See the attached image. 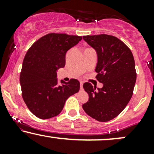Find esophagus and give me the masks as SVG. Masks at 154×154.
<instances>
[{"label": "esophagus", "instance_id": "34e87169", "mask_svg": "<svg viewBox=\"0 0 154 154\" xmlns=\"http://www.w3.org/2000/svg\"><path fill=\"white\" fill-rule=\"evenodd\" d=\"M83 83H84V82H82V81H80V88H81V89H82Z\"/></svg>", "mask_w": 154, "mask_h": 154}]
</instances>
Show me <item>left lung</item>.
Returning a JSON list of instances; mask_svg holds the SVG:
<instances>
[{
	"mask_svg": "<svg viewBox=\"0 0 154 154\" xmlns=\"http://www.w3.org/2000/svg\"><path fill=\"white\" fill-rule=\"evenodd\" d=\"M83 40L96 52L95 71L103 87L96 89L91 83H84L89 100L82 108L93 119L110 121L125 109L132 98L136 82L133 55L122 41L111 35H87Z\"/></svg>",
	"mask_w": 154,
	"mask_h": 154,
	"instance_id": "8db88e82",
	"label": "left lung"
}]
</instances>
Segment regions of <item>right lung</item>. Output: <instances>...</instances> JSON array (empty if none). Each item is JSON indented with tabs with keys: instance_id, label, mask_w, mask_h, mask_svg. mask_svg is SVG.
<instances>
[{
	"instance_id": "1",
	"label": "right lung",
	"mask_w": 154,
	"mask_h": 154,
	"mask_svg": "<svg viewBox=\"0 0 154 154\" xmlns=\"http://www.w3.org/2000/svg\"><path fill=\"white\" fill-rule=\"evenodd\" d=\"M81 36L50 33L37 40L24 56L20 74L22 98L29 111L42 119L59 115L67 98L79 90V82L61 80L57 70L65 66L66 52Z\"/></svg>"
}]
</instances>
